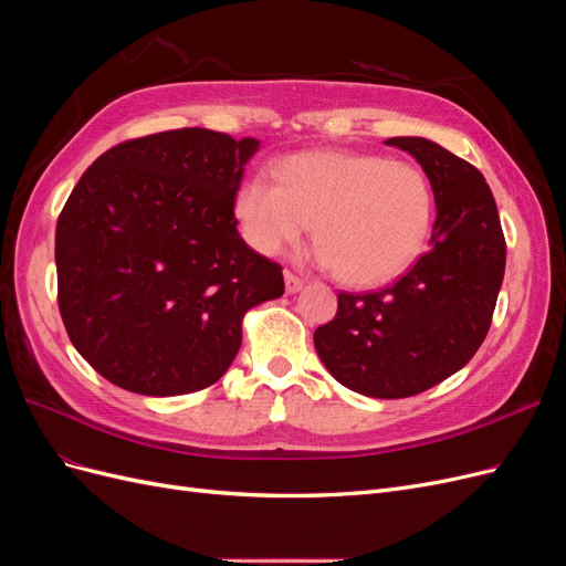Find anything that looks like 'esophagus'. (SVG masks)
<instances>
[{"label":"esophagus","instance_id":"esophagus-1","mask_svg":"<svg viewBox=\"0 0 566 566\" xmlns=\"http://www.w3.org/2000/svg\"><path fill=\"white\" fill-rule=\"evenodd\" d=\"M283 279H285V290H287V293H300L302 285H304V281L300 276H295L293 271H285Z\"/></svg>","mask_w":566,"mask_h":566}]
</instances>
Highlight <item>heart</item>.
<instances>
[{
	"label": "heart",
	"mask_w": 566,
	"mask_h": 566,
	"mask_svg": "<svg viewBox=\"0 0 566 566\" xmlns=\"http://www.w3.org/2000/svg\"><path fill=\"white\" fill-rule=\"evenodd\" d=\"M243 238L264 256L297 243L314 219V262L352 285L397 279L430 235L434 196L422 169L375 153H297L235 191Z\"/></svg>",
	"instance_id": "obj_1"
}]
</instances>
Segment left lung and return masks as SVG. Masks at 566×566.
Masks as SVG:
<instances>
[{
  "mask_svg": "<svg viewBox=\"0 0 566 566\" xmlns=\"http://www.w3.org/2000/svg\"><path fill=\"white\" fill-rule=\"evenodd\" d=\"M413 156L432 184L430 250L375 293H339L314 333L333 378L364 397L403 399L447 380L482 347L505 273V238L484 175L420 136L385 142Z\"/></svg>",
  "mask_w": 566,
  "mask_h": 566,
  "instance_id": "obj_1",
  "label": "left lung"
}]
</instances>
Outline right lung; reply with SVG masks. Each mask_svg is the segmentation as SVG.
I'll return each mask as SVG.
<instances>
[{"label": "right lung", "instance_id": "add662e5", "mask_svg": "<svg viewBox=\"0 0 566 566\" xmlns=\"http://www.w3.org/2000/svg\"><path fill=\"white\" fill-rule=\"evenodd\" d=\"M260 142L184 127L98 156L56 224L59 310L98 375L146 397L214 385L243 316L283 295V271L238 233L243 169Z\"/></svg>", "mask_w": 566, "mask_h": 566}]
</instances>
